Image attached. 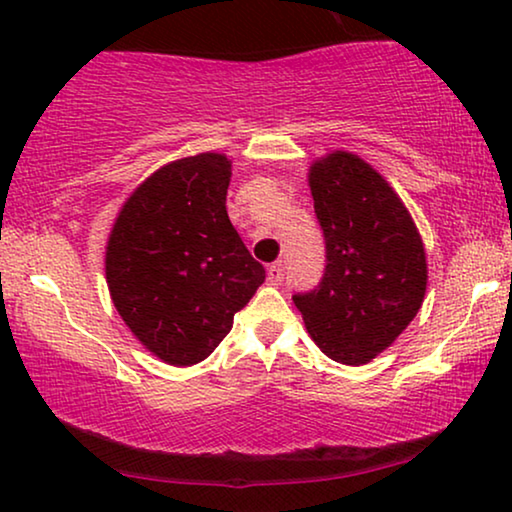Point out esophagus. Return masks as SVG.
I'll use <instances>...</instances> for the list:
<instances>
[{"mask_svg": "<svg viewBox=\"0 0 512 512\" xmlns=\"http://www.w3.org/2000/svg\"><path fill=\"white\" fill-rule=\"evenodd\" d=\"M282 275H284L282 263H272V265H268V282H270V284H279V282H282Z\"/></svg>", "mask_w": 512, "mask_h": 512, "instance_id": "obj_1", "label": "esophagus"}]
</instances>
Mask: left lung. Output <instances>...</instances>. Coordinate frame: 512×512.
Masks as SVG:
<instances>
[{"label": "left lung", "instance_id": "8db88e82", "mask_svg": "<svg viewBox=\"0 0 512 512\" xmlns=\"http://www.w3.org/2000/svg\"><path fill=\"white\" fill-rule=\"evenodd\" d=\"M326 237V275L293 296L328 359L363 366L394 345L426 296V251L387 179L352 151H331L307 172Z\"/></svg>", "mask_w": 512, "mask_h": 512}]
</instances>
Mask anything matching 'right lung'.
<instances>
[{
  "label": "right lung",
  "mask_w": 512,
  "mask_h": 512,
  "mask_svg": "<svg viewBox=\"0 0 512 512\" xmlns=\"http://www.w3.org/2000/svg\"><path fill=\"white\" fill-rule=\"evenodd\" d=\"M233 160L205 151L151 172L118 209L104 247L111 303L146 352L205 361L265 282L226 212Z\"/></svg>",
  "instance_id": "right-lung-1"
}]
</instances>
